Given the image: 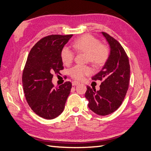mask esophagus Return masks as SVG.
Wrapping results in <instances>:
<instances>
[{
	"label": "esophagus",
	"instance_id": "34e87169",
	"mask_svg": "<svg viewBox=\"0 0 151 151\" xmlns=\"http://www.w3.org/2000/svg\"><path fill=\"white\" fill-rule=\"evenodd\" d=\"M80 83H79V82H78V81H73L72 83V86H77V85H79Z\"/></svg>",
	"mask_w": 151,
	"mask_h": 151
}]
</instances>
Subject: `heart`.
Segmentation results:
<instances>
[{"label":"heart","instance_id":"1","mask_svg":"<svg viewBox=\"0 0 151 151\" xmlns=\"http://www.w3.org/2000/svg\"><path fill=\"white\" fill-rule=\"evenodd\" d=\"M72 48L77 52H86L87 60L95 67H101L106 62L109 56V50L106 45L90 35H84L77 38L72 43ZM60 57L65 65H70L74 58V53L67 47H63L60 52ZM93 70L89 66L77 65L70 68V75L74 78L81 80L89 75Z\"/></svg>","mask_w":151,"mask_h":151}]
</instances>
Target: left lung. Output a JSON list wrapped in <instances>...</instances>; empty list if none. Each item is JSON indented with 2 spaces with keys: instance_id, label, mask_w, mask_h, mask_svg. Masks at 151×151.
<instances>
[{
  "instance_id": "1",
  "label": "left lung",
  "mask_w": 151,
  "mask_h": 151,
  "mask_svg": "<svg viewBox=\"0 0 151 151\" xmlns=\"http://www.w3.org/2000/svg\"><path fill=\"white\" fill-rule=\"evenodd\" d=\"M110 52L102 69L92 77L103 81L99 91L87 86L86 98L91 111L101 116L113 113L120 106L129 85L130 68L129 58L120 43L108 34L101 32Z\"/></svg>"
}]
</instances>
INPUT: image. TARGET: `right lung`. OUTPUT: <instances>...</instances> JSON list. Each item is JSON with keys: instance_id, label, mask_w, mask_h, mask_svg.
<instances>
[{"instance_id": "obj_1", "label": "right lung", "mask_w": 151, "mask_h": 151, "mask_svg": "<svg viewBox=\"0 0 151 151\" xmlns=\"http://www.w3.org/2000/svg\"><path fill=\"white\" fill-rule=\"evenodd\" d=\"M73 35H50L40 40L31 48L22 73V86L26 101L36 115L52 120L65 108L72 84L65 82L54 88L53 74L63 68L62 48Z\"/></svg>"}]
</instances>
